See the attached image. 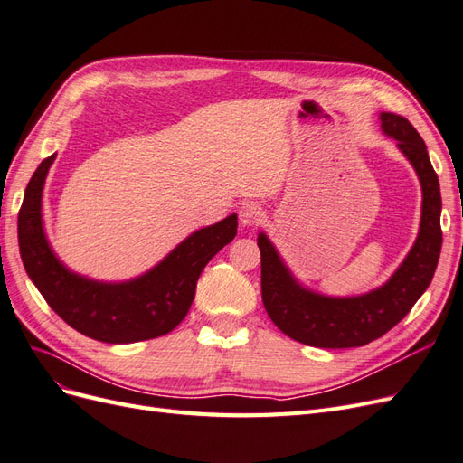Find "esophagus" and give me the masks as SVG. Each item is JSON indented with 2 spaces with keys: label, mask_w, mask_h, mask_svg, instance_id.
<instances>
[{
  "label": "esophagus",
  "mask_w": 463,
  "mask_h": 463,
  "mask_svg": "<svg viewBox=\"0 0 463 463\" xmlns=\"http://www.w3.org/2000/svg\"><path fill=\"white\" fill-rule=\"evenodd\" d=\"M262 216H264V213H262V208L257 203H245L240 208V222H241L243 228L257 226V223H260Z\"/></svg>",
  "instance_id": "obj_1"
}]
</instances>
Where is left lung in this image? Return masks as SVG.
<instances>
[{
  "mask_svg": "<svg viewBox=\"0 0 463 463\" xmlns=\"http://www.w3.org/2000/svg\"><path fill=\"white\" fill-rule=\"evenodd\" d=\"M381 128L410 160L423 191L417 240L386 284L352 298L317 293L298 282L269 235L260 232L257 237L264 309L279 330L305 345L359 347L381 338L411 311L437 270L442 247V199L425 141L408 119L390 111L381 114Z\"/></svg>",
  "mask_w": 463,
  "mask_h": 463,
  "instance_id": "1",
  "label": "left lung"
}]
</instances>
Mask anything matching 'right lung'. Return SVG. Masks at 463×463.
<instances>
[{
  "instance_id": "1",
  "label": "right lung",
  "mask_w": 463,
  "mask_h": 463,
  "mask_svg": "<svg viewBox=\"0 0 463 463\" xmlns=\"http://www.w3.org/2000/svg\"><path fill=\"white\" fill-rule=\"evenodd\" d=\"M52 154L36 167L19 210V250L42 298L69 326L106 344H133L172 332L191 309L208 260L237 233V214L185 237L145 274L125 282L80 276L53 253L42 220V191Z\"/></svg>"
}]
</instances>
